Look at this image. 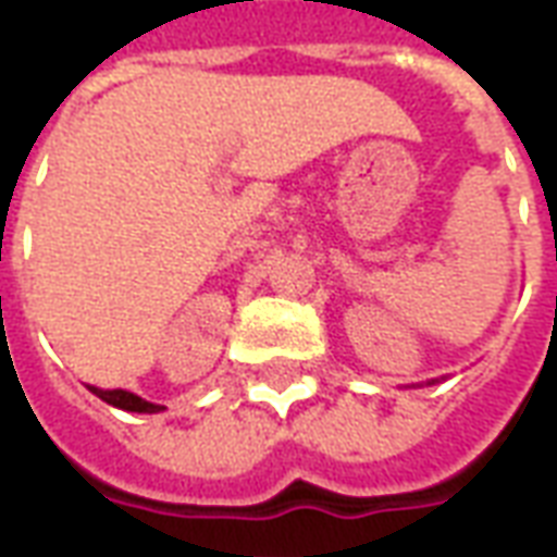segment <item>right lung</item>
Masks as SVG:
<instances>
[{
  "label": "right lung",
  "instance_id": "right-lung-1",
  "mask_svg": "<svg viewBox=\"0 0 557 557\" xmlns=\"http://www.w3.org/2000/svg\"><path fill=\"white\" fill-rule=\"evenodd\" d=\"M90 392L96 394V397H101L104 403H110V406H116V409H125V411H160L163 406H157V403H148L143 400V397H137V394L131 392H122V388H116V392H101V388H92Z\"/></svg>",
  "mask_w": 557,
  "mask_h": 557
}]
</instances>
